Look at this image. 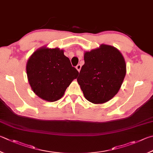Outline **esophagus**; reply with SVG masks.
<instances>
[{"label":"esophagus","mask_w":153,"mask_h":153,"mask_svg":"<svg viewBox=\"0 0 153 153\" xmlns=\"http://www.w3.org/2000/svg\"><path fill=\"white\" fill-rule=\"evenodd\" d=\"M76 68L77 71H78L79 72H80V71H81V65H80V64H78V65L76 66Z\"/></svg>","instance_id":"1"}]
</instances>
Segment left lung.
Returning a JSON list of instances; mask_svg holds the SVG:
<instances>
[{"label":"left lung","mask_w":153,"mask_h":153,"mask_svg":"<svg viewBox=\"0 0 153 153\" xmlns=\"http://www.w3.org/2000/svg\"><path fill=\"white\" fill-rule=\"evenodd\" d=\"M77 82L86 100L101 104L111 100L121 87L126 74V64L122 53L114 46L101 44L84 53Z\"/></svg>","instance_id":"8db88e82"}]
</instances>
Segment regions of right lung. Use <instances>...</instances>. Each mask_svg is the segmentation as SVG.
I'll use <instances>...</instances> for the list:
<instances>
[{"instance_id":"add662e5","label":"right lung","mask_w":153,"mask_h":153,"mask_svg":"<svg viewBox=\"0 0 153 153\" xmlns=\"http://www.w3.org/2000/svg\"><path fill=\"white\" fill-rule=\"evenodd\" d=\"M29 83L35 94L45 101L53 102L64 92L79 72L60 48L46 46L32 53L26 64Z\"/></svg>"}]
</instances>
